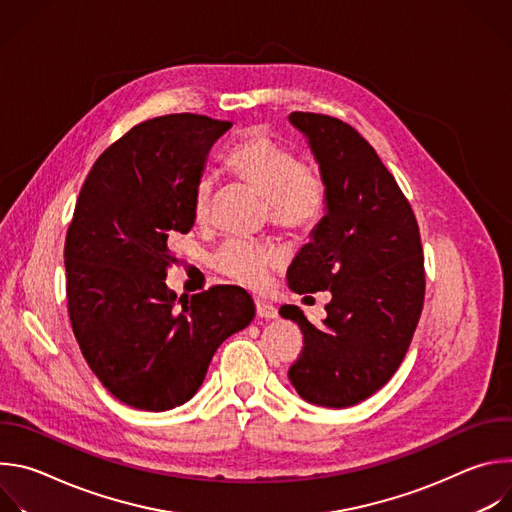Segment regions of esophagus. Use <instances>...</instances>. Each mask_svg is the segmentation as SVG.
Instances as JSON below:
<instances>
[{
  "instance_id": "1",
  "label": "esophagus",
  "mask_w": 512,
  "mask_h": 512,
  "mask_svg": "<svg viewBox=\"0 0 512 512\" xmlns=\"http://www.w3.org/2000/svg\"><path fill=\"white\" fill-rule=\"evenodd\" d=\"M255 310H257V316L259 318H265V320H273L277 318V310L271 306V304H265V302H255Z\"/></svg>"
}]
</instances>
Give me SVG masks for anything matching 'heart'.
Returning <instances> with one entry per match:
<instances>
[{
	"instance_id": "1",
	"label": "heart",
	"mask_w": 512,
	"mask_h": 512,
	"mask_svg": "<svg viewBox=\"0 0 512 512\" xmlns=\"http://www.w3.org/2000/svg\"><path fill=\"white\" fill-rule=\"evenodd\" d=\"M231 170L259 188L269 198L271 221L287 231H312L328 210V182L324 174L304 164L289 145L273 141L265 133H247L229 156ZM216 196V180L200 176L192 190V216L206 223ZM283 265V253L269 243L233 239L214 255V267L231 281L263 289L275 269Z\"/></svg>"
}]
</instances>
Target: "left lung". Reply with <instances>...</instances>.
Listing matches in <instances>:
<instances>
[{"label":"left lung","mask_w":512,"mask_h":512,"mask_svg":"<svg viewBox=\"0 0 512 512\" xmlns=\"http://www.w3.org/2000/svg\"><path fill=\"white\" fill-rule=\"evenodd\" d=\"M289 121L308 137L330 198L287 283L300 296L330 289L332 300L324 328L298 306L279 310L304 334L287 377L308 403L342 409L377 393L407 354L425 298L421 235L393 174L352 125L304 111Z\"/></svg>","instance_id":"obj_1"}]
</instances>
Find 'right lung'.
I'll return each mask as SVG.
<instances>
[{
	"instance_id": "obj_1",
	"label": "right lung",
	"mask_w": 512,
	"mask_h": 512,
	"mask_svg": "<svg viewBox=\"0 0 512 512\" xmlns=\"http://www.w3.org/2000/svg\"><path fill=\"white\" fill-rule=\"evenodd\" d=\"M231 121L178 113L131 127L93 164L64 243L66 302L81 352L121 403L168 411L194 397L208 364L255 316L237 285L182 296L170 249L194 225L192 190Z\"/></svg>"
}]
</instances>
